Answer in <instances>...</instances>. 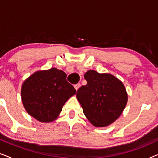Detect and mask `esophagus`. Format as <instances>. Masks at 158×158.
<instances>
[{"mask_svg":"<svg viewBox=\"0 0 158 158\" xmlns=\"http://www.w3.org/2000/svg\"><path fill=\"white\" fill-rule=\"evenodd\" d=\"M74 87H75V90H77L79 89V88L81 87V84H80V83H77V84H76V85H74Z\"/></svg>","mask_w":158,"mask_h":158,"instance_id":"34e87169","label":"esophagus"}]
</instances>
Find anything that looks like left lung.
I'll return each instance as SVG.
<instances>
[{
	"instance_id": "8db88e82",
	"label": "left lung",
	"mask_w": 158,
	"mask_h": 158,
	"mask_svg": "<svg viewBox=\"0 0 158 158\" xmlns=\"http://www.w3.org/2000/svg\"><path fill=\"white\" fill-rule=\"evenodd\" d=\"M85 85L76 97L88 121L96 127L109 126L117 119L126 106L128 96L122 82L109 73L90 70L84 75Z\"/></svg>"
}]
</instances>
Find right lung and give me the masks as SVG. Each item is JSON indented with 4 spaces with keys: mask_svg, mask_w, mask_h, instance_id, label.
Masks as SVG:
<instances>
[{
    "mask_svg": "<svg viewBox=\"0 0 158 158\" xmlns=\"http://www.w3.org/2000/svg\"><path fill=\"white\" fill-rule=\"evenodd\" d=\"M66 77L65 73L55 68L36 71L28 77L21 91L27 113L41 122L55 120L66 101L76 94Z\"/></svg>",
    "mask_w": 158,
    "mask_h": 158,
    "instance_id": "obj_1",
    "label": "right lung"
}]
</instances>
